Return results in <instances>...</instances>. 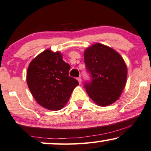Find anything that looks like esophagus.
<instances>
[{"instance_id":"1","label":"esophagus","mask_w":151,"mask_h":151,"mask_svg":"<svg viewBox=\"0 0 151 151\" xmlns=\"http://www.w3.org/2000/svg\"><path fill=\"white\" fill-rule=\"evenodd\" d=\"M77 80H78V81H79V83H81V77H78L77 78Z\"/></svg>"}]
</instances>
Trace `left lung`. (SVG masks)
Segmentation results:
<instances>
[{
  "label": "left lung",
  "mask_w": 151,
  "mask_h": 151,
  "mask_svg": "<svg viewBox=\"0 0 151 151\" xmlns=\"http://www.w3.org/2000/svg\"><path fill=\"white\" fill-rule=\"evenodd\" d=\"M84 62L90 79L84 88L96 104L106 106L119 99L126 85L127 68L119 53L100 43L88 47Z\"/></svg>",
  "instance_id": "obj_1"
}]
</instances>
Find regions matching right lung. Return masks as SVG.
Instances as JSON below:
<instances>
[{
    "instance_id": "1",
    "label": "right lung",
    "mask_w": 151,
    "mask_h": 151,
    "mask_svg": "<svg viewBox=\"0 0 151 151\" xmlns=\"http://www.w3.org/2000/svg\"><path fill=\"white\" fill-rule=\"evenodd\" d=\"M70 66L59 52L47 50L29 63L27 72V86L34 98L48 110L61 109L79 85L69 76Z\"/></svg>"
}]
</instances>
